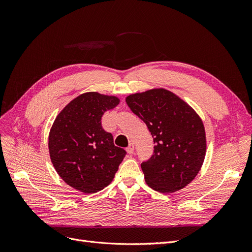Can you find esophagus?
<instances>
[{"mask_svg": "<svg viewBox=\"0 0 252 252\" xmlns=\"http://www.w3.org/2000/svg\"><path fill=\"white\" fill-rule=\"evenodd\" d=\"M134 150H135V146H134V144L133 143H130L128 146L126 147V152L128 153V154H133L134 153Z\"/></svg>", "mask_w": 252, "mask_h": 252, "instance_id": "esophagus-1", "label": "esophagus"}]
</instances>
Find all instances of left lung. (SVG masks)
I'll use <instances>...</instances> for the list:
<instances>
[{
    "label": "left lung",
    "mask_w": 252,
    "mask_h": 252,
    "mask_svg": "<svg viewBox=\"0 0 252 252\" xmlns=\"http://www.w3.org/2000/svg\"><path fill=\"white\" fill-rule=\"evenodd\" d=\"M126 102L146 124L155 144L150 159L141 164L148 186L160 193L186 187L199 173L205 157L201 118L186 102L164 89L129 95Z\"/></svg>",
    "instance_id": "8db88e82"
}]
</instances>
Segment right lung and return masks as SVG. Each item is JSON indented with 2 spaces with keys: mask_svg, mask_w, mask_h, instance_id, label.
<instances>
[{
  "mask_svg": "<svg viewBox=\"0 0 252 252\" xmlns=\"http://www.w3.org/2000/svg\"><path fill=\"white\" fill-rule=\"evenodd\" d=\"M119 99L89 92L57 115L49 134L51 161L60 178L84 193H96L112 182L126 152L116 147L101 118Z\"/></svg>",
  "mask_w": 252,
  "mask_h": 252,
  "instance_id": "add662e5",
  "label": "right lung"
}]
</instances>
